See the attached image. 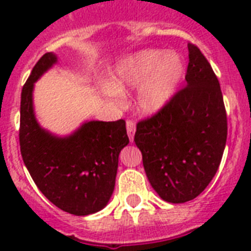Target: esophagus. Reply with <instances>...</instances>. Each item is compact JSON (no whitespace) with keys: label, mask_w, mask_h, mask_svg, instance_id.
Listing matches in <instances>:
<instances>
[{"label":"esophagus","mask_w":251,"mask_h":251,"mask_svg":"<svg viewBox=\"0 0 251 251\" xmlns=\"http://www.w3.org/2000/svg\"><path fill=\"white\" fill-rule=\"evenodd\" d=\"M126 130H127V135H129L130 142L134 141V133H135V124L133 121L126 122Z\"/></svg>","instance_id":"1"}]
</instances>
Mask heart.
<instances>
[{
	"label": "heart",
	"mask_w": 251,
	"mask_h": 251,
	"mask_svg": "<svg viewBox=\"0 0 251 251\" xmlns=\"http://www.w3.org/2000/svg\"><path fill=\"white\" fill-rule=\"evenodd\" d=\"M185 76V61L176 50L146 49L126 58L118 66L113 86L106 94L117 101L121 91L138 89L134 105L142 116H153L163 110L178 92Z\"/></svg>",
	"instance_id": "b5f03b06"
}]
</instances>
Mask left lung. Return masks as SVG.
Masks as SVG:
<instances>
[{"instance_id":"1","label":"left lung","mask_w":251,"mask_h":251,"mask_svg":"<svg viewBox=\"0 0 251 251\" xmlns=\"http://www.w3.org/2000/svg\"><path fill=\"white\" fill-rule=\"evenodd\" d=\"M186 87L164 109L138 122L134 137L151 186L169 203L197 198L218 171L226 142V113L214 70L187 45Z\"/></svg>"}]
</instances>
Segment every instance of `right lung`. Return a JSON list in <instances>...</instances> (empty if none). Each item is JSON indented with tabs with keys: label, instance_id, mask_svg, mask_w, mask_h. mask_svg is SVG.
Returning <instances> with one entry per match:
<instances>
[{
	"label": "right lung",
	"instance_id": "1",
	"mask_svg": "<svg viewBox=\"0 0 251 251\" xmlns=\"http://www.w3.org/2000/svg\"><path fill=\"white\" fill-rule=\"evenodd\" d=\"M57 61L54 53H45L23 86L21 153L33 182L54 206L86 216L102 210L109 202L118 155L129 143V137L124 120L86 121L66 137L41 127L33 110V87Z\"/></svg>",
	"mask_w": 251,
	"mask_h": 251
}]
</instances>
